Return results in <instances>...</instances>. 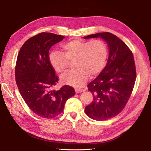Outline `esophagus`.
<instances>
[{
	"label": "esophagus",
	"instance_id": "esophagus-1",
	"mask_svg": "<svg viewBox=\"0 0 151 151\" xmlns=\"http://www.w3.org/2000/svg\"><path fill=\"white\" fill-rule=\"evenodd\" d=\"M75 91L76 93H78L82 92V91H84V90L82 89H79V88H75Z\"/></svg>",
	"mask_w": 151,
	"mask_h": 151
}]
</instances>
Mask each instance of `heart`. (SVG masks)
<instances>
[{"mask_svg":"<svg viewBox=\"0 0 151 151\" xmlns=\"http://www.w3.org/2000/svg\"><path fill=\"white\" fill-rule=\"evenodd\" d=\"M63 54L53 51L49 54V62L55 71L63 73L68 67L69 61H74L77 68L61 76L62 83L73 87H81L89 74L98 75L105 67L108 58V47L101 40L81 41L74 40L63 44Z\"/></svg>","mask_w":151,"mask_h":151,"instance_id":"b5f03b06","label":"heart"}]
</instances>
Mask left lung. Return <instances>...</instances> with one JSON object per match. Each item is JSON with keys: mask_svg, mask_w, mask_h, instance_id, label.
Here are the masks:
<instances>
[{"mask_svg": "<svg viewBox=\"0 0 151 151\" xmlns=\"http://www.w3.org/2000/svg\"><path fill=\"white\" fill-rule=\"evenodd\" d=\"M91 38H101L107 43L109 57L100 74L88 84L93 99L86 106L85 113L91 119L102 121L122 111L133 91L137 73L133 53L116 36L106 32L83 37Z\"/></svg>", "mask_w": 151, "mask_h": 151, "instance_id": "8db88e82", "label": "left lung"}]
</instances>
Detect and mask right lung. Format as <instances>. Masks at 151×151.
Instances as JSON below:
<instances>
[{"instance_id": "obj_1", "label": "right lung", "mask_w": 151, "mask_h": 151, "mask_svg": "<svg viewBox=\"0 0 151 151\" xmlns=\"http://www.w3.org/2000/svg\"><path fill=\"white\" fill-rule=\"evenodd\" d=\"M65 36L41 32L22 46L18 53L15 79L20 93L31 111L45 119H52L63 111L65 102L75 95L74 89L65 85L52 90L58 77L49 62V50Z\"/></svg>"}]
</instances>
